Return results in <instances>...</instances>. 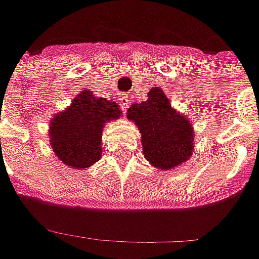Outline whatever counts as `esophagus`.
<instances>
[{
    "label": "esophagus",
    "instance_id": "esophagus-1",
    "mask_svg": "<svg viewBox=\"0 0 259 259\" xmlns=\"http://www.w3.org/2000/svg\"><path fill=\"white\" fill-rule=\"evenodd\" d=\"M119 104H120L121 112H127L130 104V96L126 93H120L119 96Z\"/></svg>",
    "mask_w": 259,
    "mask_h": 259
}]
</instances>
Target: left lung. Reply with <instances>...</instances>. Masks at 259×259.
Returning a JSON list of instances; mask_svg holds the SVG:
<instances>
[{"instance_id":"left-lung-1","label":"left lung","mask_w":259,"mask_h":259,"mask_svg":"<svg viewBox=\"0 0 259 259\" xmlns=\"http://www.w3.org/2000/svg\"><path fill=\"white\" fill-rule=\"evenodd\" d=\"M127 117L138 124L143 155L152 165L169 170L189 159L193 150L192 124L172 109L160 89H150L149 99L133 104Z\"/></svg>"}]
</instances>
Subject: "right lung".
<instances>
[{"mask_svg":"<svg viewBox=\"0 0 259 259\" xmlns=\"http://www.w3.org/2000/svg\"><path fill=\"white\" fill-rule=\"evenodd\" d=\"M120 116L113 100L97 99L92 92L78 94L67 110L57 114L50 129L51 146L58 159L74 169H83L102 157L104 123Z\"/></svg>","mask_w":259,"mask_h":259,"instance_id":"right-lung-1","label":"right lung"}]
</instances>
